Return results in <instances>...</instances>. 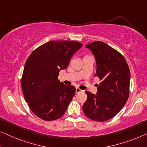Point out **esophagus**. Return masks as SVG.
I'll return each mask as SVG.
<instances>
[{
  "mask_svg": "<svg viewBox=\"0 0 147 147\" xmlns=\"http://www.w3.org/2000/svg\"><path fill=\"white\" fill-rule=\"evenodd\" d=\"M83 92V90H82L78 88H76V94H78L80 92Z\"/></svg>",
  "mask_w": 147,
  "mask_h": 147,
  "instance_id": "1",
  "label": "esophagus"
}]
</instances>
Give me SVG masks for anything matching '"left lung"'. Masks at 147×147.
<instances>
[{
    "instance_id": "8db88e82",
    "label": "left lung",
    "mask_w": 147,
    "mask_h": 147,
    "mask_svg": "<svg viewBox=\"0 0 147 147\" xmlns=\"http://www.w3.org/2000/svg\"><path fill=\"white\" fill-rule=\"evenodd\" d=\"M96 61V74L101 80L96 94L88 91L82 109L87 117L96 121L110 119L119 113L129 95L130 71L123 56L108 44L97 41L88 43Z\"/></svg>"
}]
</instances>
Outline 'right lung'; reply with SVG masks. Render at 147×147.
Segmentation results:
<instances>
[{
	"label": "right lung",
	"instance_id": "add662e5",
	"mask_svg": "<svg viewBox=\"0 0 147 147\" xmlns=\"http://www.w3.org/2000/svg\"><path fill=\"white\" fill-rule=\"evenodd\" d=\"M82 46L74 41H49L26 60L21 79L23 94L31 111L41 119L53 121L65 114L76 88L60 82L59 73Z\"/></svg>",
	"mask_w": 147,
	"mask_h": 147
}]
</instances>
